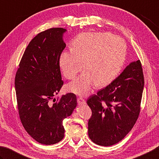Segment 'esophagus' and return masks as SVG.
Masks as SVG:
<instances>
[{"instance_id":"esophagus-1","label":"esophagus","mask_w":159,"mask_h":159,"mask_svg":"<svg viewBox=\"0 0 159 159\" xmlns=\"http://www.w3.org/2000/svg\"><path fill=\"white\" fill-rule=\"evenodd\" d=\"M77 103L80 106L84 105V104H86V101L82 98H77Z\"/></svg>"}]
</instances>
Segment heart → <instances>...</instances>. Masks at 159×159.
<instances>
[{"label":"heart","mask_w":159,"mask_h":159,"mask_svg":"<svg viewBox=\"0 0 159 159\" xmlns=\"http://www.w3.org/2000/svg\"><path fill=\"white\" fill-rule=\"evenodd\" d=\"M126 56L122 39L111 33L84 32L72 42V49L64 50L59 64L66 78L72 80L84 65L88 70L67 86L68 91L86 96L97 84L104 85L116 78L121 70Z\"/></svg>","instance_id":"obj_1"}]
</instances>
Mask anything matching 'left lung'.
Masks as SVG:
<instances>
[{
  "label": "left lung",
  "instance_id": "8db88e82",
  "mask_svg": "<svg viewBox=\"0 0 159 159\" xmlns=\"http://www.w3.org/2000/svg\"><path fill=\"white\" fill-rule=\"evenodd\" d=\"M144 76L140 60L131 62L110 84L90 96L92 111L89 136L95 144L111 146L120 141L139 118Z\"/></svg>",
  "mask_w": 159,
  "mask_h": 159
}]
</instances>
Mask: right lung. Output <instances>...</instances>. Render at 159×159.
Instances as JSON below:
<instances>
[{
	"label": "right lung",
	"mask_w": 159,
	"mask_h": 159,
	"mask_svg": "<svg viewBox=\"0 0 159 159\" xmlns=\"http://www.w3.org/2000/svg\"><path fill=\"white\" fill-rule=\"evenodd\" d=\"M66 31L62 28H50L33 38L15 76L20 121L32 138L43 145L55 144L63 139V120L72 114L77 104L72 93L50 102L64 84L59 59L66 47L63 40Z\"/></svg>",
	"instance_id": "obj_1"
}]
</instances>
